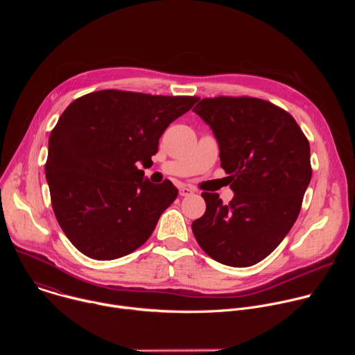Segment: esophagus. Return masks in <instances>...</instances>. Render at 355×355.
<instances>
[{"label": "esophagus", "mask_w": 355, "mask_h": 355, "mask_svg": "<svg viewBox=\"0 0 355 355\" xmlns=\"http://www.w3.org/2000/svg\"><path fill=\"white\" fill-rule=\"evenodd\" d=\"M180 195H181V196H191V195H193V189H191V188H188V187H182V188L180 189Z\"/></svg>", "instance_id": "esophagus-1"}]
</instances>
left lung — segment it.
<instances>
[{
	"mask_svg": "<svg viewBox=\"0 0 355 355\" xmlns=\"http://www.w3.org/2000/svg\"><path fill=\"white\" fill-rule=\"evenodd\" d=\"M193 112L212 129L234 192L229 205L202 193L207 211L192 222L193 236L218 263L257 264L299 215L312 178L309 141L286 111L260 98H204Z\"/></svg>",
	"mask_w": 355,
	"mask_h": 355,
	"instance_id": "obj_1",
	"label": "left lung"
}]
</instances>
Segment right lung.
Masks as SVG:
<instances>
[{
    "label": "right lung",
    "mask_w": 355,
    "mask_h": 355,
    "mask_svg": "<svg viewBox=\"0 0 355 355\" xmlns=\"http://www.w3.org/2000/svg\"><path fill=\"white\" fill-rule=\"evenodd\" d=\"M199 98L103 89L77 98L49 137L44 166L56 219L89 259L130 254L153 233L178 189L137 168L168 125Z\"/></svg>",
    "instance_id": "right-lung-1"
}]
</instances>
